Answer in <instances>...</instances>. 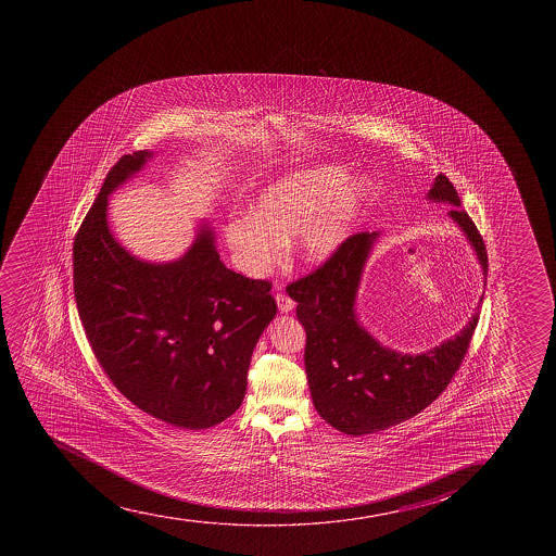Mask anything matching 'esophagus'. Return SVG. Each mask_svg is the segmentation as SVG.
I'll use <instances>...</instances> for the list:
<instances>
[{
	"mask_svg": "<svg viewBox=\"0 0 556 556\" xmlns=\"http://www.w3.org/2000/svg\"><path fill=\"white\" fill-rule=\"evenodd\" d=\"M275 301H277V306H279L281 314H290V312H293V308H295V303H293L292 299L288 298V295H285V293H277Z\"/></svg>",
	"mask_w": 556,
	"mask_h": 556,
	"instance_id": "esophagus-1",
	"label": "esophagus"
}]
</instances>
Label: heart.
Segmentation results:
<instances>
[{"instance_id": "heart-1", "label": "heart", "mask_w": 556, "mask_h": 556, "mask_svg": "<svg viewBox=\"0 0 556 556\" xmlns=\"http://www.w3.org/2000/svg\"><path fill=\"white\" fill-rule=\"evenodd\" d=\"M344 166L320 165L275 179L257 193L250 214L226 220L223 236L236 264L250 277H264L281 258L285 244L298 236L304 263H325L350 236L368 204V177L350 182Z\"/></svg>"}]
</instances>
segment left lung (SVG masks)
Listing matches in <instances>:
<instances>
[{
    "label": "left lung",
    "instance_id": "obj_1",
    "mask_svg": "<svg viewBox=\"0 0 556 556\" xmlns=\"http://www.w3.org/2000/svg\"><path fill=\"white\" fill-rule=\"evenodd\" d=\"M447 212L473 247L484 277V241L447 177H434L428 198ZM379 231L348 237L314 274L288 285L306 330L304 366L315 409L342 433L361 437L404 422L447 388L479 323L475 312L456 336L428 352L401 353L382 346L358 320L357 293ZM482 301V299H480Z\"/></svg>",
    "mask_w": 556,
    "mask_h": 556
}]
</instances>
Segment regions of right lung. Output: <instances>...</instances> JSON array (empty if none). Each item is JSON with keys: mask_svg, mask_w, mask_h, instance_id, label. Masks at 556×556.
Here are the masks:
<instances>
[{"mask_svg": "<svg viewBox=\"0 0 556 556\" xmlns=\"http://www.w3.org/2000/svg\"><path fill=\"white\" fill-rule=\"evenodd\" d=\"M152 155H123L109 172L74 241V298L96 358L134 406L174 428H212L241 406L253 348L277 304L269 282L226 268L208 223L170 263L119 244L109 195Z\"/></svg>", "mask_w": 556, "mask_h": 556, "instance_id": "obj_1", "label": "right lung"}]
</instances>
